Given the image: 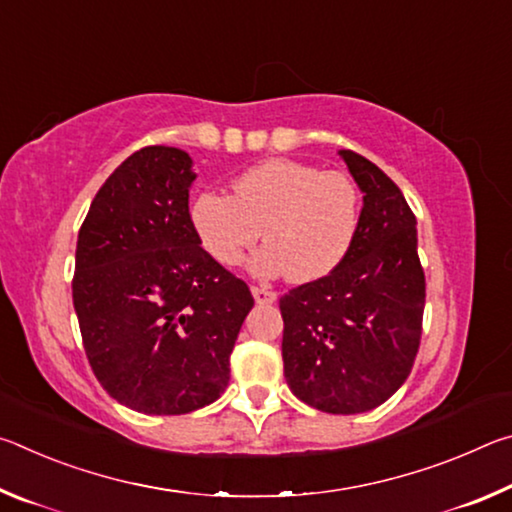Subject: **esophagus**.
Segmentation results:
<instances>
[{"mask_svg":"<svg viewBox=\"0 0 512 512\" xmlns=\"http://www.w3.org/2000/svg\"><path fill=\"white\" fill-rule=\"evenodd\" d=\"M250 291H253V298L257 305H273V302L277 300V293L266 289V287H253Z\"/></svg>","mask_w":512,"mask_h":512,"instance_id":"1","label":"esophagus"}]
</instances>
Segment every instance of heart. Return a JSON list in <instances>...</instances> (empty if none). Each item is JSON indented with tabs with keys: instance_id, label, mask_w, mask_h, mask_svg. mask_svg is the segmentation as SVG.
Segmentation results:
<instances>
[{
	"instance_id": "1",
	"label": "heart",
	"mask_w": 512,
	"mask_h": 512,
	"mask_svg": "<svg viewBox=\"0 0 512 512\" xmlns=\"http://www.w3.org/2000/svg\"><path fill=\"white\" fill-rule=\"evenodd\" d=\"M359 210V189L345 173L277 158L241 173L235 196H198L192 221L203 248L219 264L237 266L264 230L266 246L250 268L264 277L287 273L293 282H314L348 255Z\"/></svg>"
}]
</instances>
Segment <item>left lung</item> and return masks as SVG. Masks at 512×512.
<instances>
[{"instance_id": "8db88e82", "label": "left lung", "mask_w": 512, "mask_h": 512, "mask_svg": "<svg viewBox=\"0 0 512 512\" xmlns=\"http://www.w3.org/2000/svg\"><path fill=\"white\" fill-rule=\"evenodd\" d=\"M363 194L343 262L280 298L291 393L318 411L352 415L384 404L420 348L424 271L409 203L377 164L339 151Z\"/></svg>"}]
</instances>
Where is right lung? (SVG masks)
I'll use <instances>...</instances> for the list:
<instances>
[{"instance_id":"obj_1","label":"right lung","mask_w":512,"mask_h":512,"mask_svg":"<svg viewBox=\"0 0 512 512\" xmlns=\"http://www.w3.org/2000/svg\"><path fill=\"white\" fill-rule=\"evenodd\" d=\"M194 160L173 146L126 158L94 196L72 282L83 348L128 409L183 415L219 400L255 300L201 248L189 216Z\"/></svg>"}]
</instances>
